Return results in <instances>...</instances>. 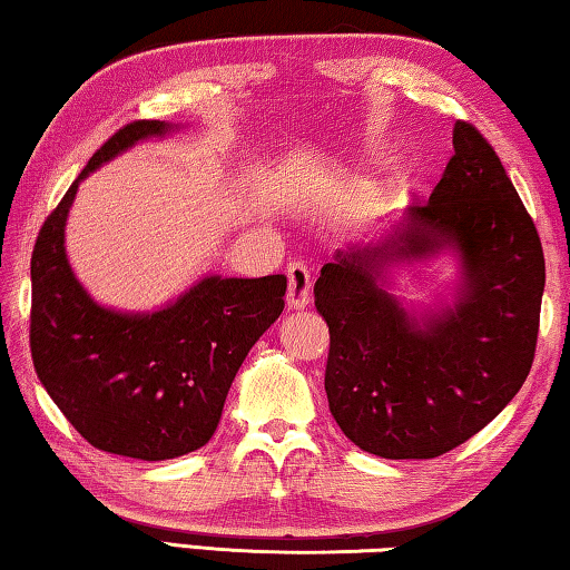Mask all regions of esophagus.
Returning a JSON list of instances; mask_svg holds the SVG:
<instances>
[{
    "label": "esophagus",
    "instance_id": "obj_1",
    "mask_svg": "<svg viewBox=\"0 0 570 570\" xmlns=\"http://www.w3.org/2000/svg\"><path fill=\"white\" fill-rule=\"evenodd\" d=\"M309 287H313V277L305 263H289L287 265V305L295 309H303L309 303Z\"/></svg>",
    "mask_w": 570,
    "mask_h": 570
}]
</instances>
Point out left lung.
Segmentation results:
<instances>
[{
	"mask_svg": "<svg viewBox=\"0 0 570 570\" xmlns=\"http://www.w3.org/2000/svg\"><path fill=\"white\" fill-rule=\"evenodd\" d=\"M454 247L458 303L416 321L379 285L383 265ZM546 261L539 230L491 144L456 121L432 196L390 240L322 265L315 307L330 327L325 392L350 442L384 459H434L481 432L533 364Z\"/></svg>",
	"mask_w": 570,
	"mask_h": 570,
	"instance_id": "obj_1",
	"label": "left lung"
}]
</instances>
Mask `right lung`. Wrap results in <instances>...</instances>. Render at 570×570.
I'll use <instances>...</instances> for the list:
<instances>
[{
  "mask_svg": "<svg viewBox=\"0 0 570 570\" xmlns=\"http://www.w3.org/2000/svg\"><path fill=\"white\" fill-rule=\"evenodd\" d=\"M166 131L146 118L118 128L49 213L31 253L29 347L41 384L91 446L144 461L208 444L235 374L281 317L287 289L285 275H210L164 309L126 315L96 305L79 285L63 250L79 180Z\"/></svg>",
  "mask_w": 570,
  "mask_h": 570,
  "instance_id": "add662e5",
  "label": "right lung"
}]
</instances>
